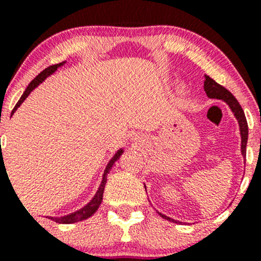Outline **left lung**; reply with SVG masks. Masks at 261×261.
Wrapping results in <instances>:
<instances>
[{"label": "left lung", "mask_w": 261, "mask_h": 261, "mask_svg": "<svg viewBox=\"0 0 261 261\" xmlns=\"http://www.w3.org/2000/svg\"><path fill=\"white\" fill-rule=\"evenodd\" d=\"M204 90H205L206 95H208L209 98H212V99L223 100V102H226L227 105H228V107L231 108L232 113L234 115V117H236L240 126V135H241V154L245 159L246 158V144L247 138H249V127H247V121L246 117H245L244 110H242L240 103L237 102V99L232 95L231 92H228L226 88L214 82V80L212 79V77H209L208 75H205V80H204ZM144 186H145V185H144ZM158 214L162 218L167 219V221L174 222V223H181V222L174 221V219L169 218V217L164 216V214L159 213V212Z\"/></svg>", "instance_id": "left-lung-1"}]
</instances>
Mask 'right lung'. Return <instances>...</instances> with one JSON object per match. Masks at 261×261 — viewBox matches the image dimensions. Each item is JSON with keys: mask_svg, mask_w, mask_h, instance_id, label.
Listing matches in <instances>:
<instances>
[{"mask_svg": "<svg viewBox=\"0 0 261 261\" xmlns=\"http://www.w3.org/2000/svg\"><path fill=\"white\" fill-rule=\"evenodd\" d=\"M65 63H66V61H63V62L57 63V65H53V66H49V67H47V69H45V70H43V71L40 72V74L38 75V76L35 77V79L33 80V82L30 83L29 85H28V88H27V89H25V92L22 93L21 98H20L19 102L16 103V106H15L14 110H12L11 116L14 115L15 112H16L17 108H19L20 106H21V103L24 102L25 99H27L28 95H29L30 93H32L33 90H34L35 88L38 87V85L42 84V83L44 82V80L47 79L48 76H50V75H52L53 72H55L56 70L58 69V67L63 66ZM122 153H123V149H122V148L118 149V150L116 151L115 155H113L112 158L110 159V162H108V163H107V166H106L105 172H103V174H102V181H100L99 187H98L97 192H95V195H94V196H93L92 200H90L89 203L87 204V205H84V206H83V208L77 209V211L72 212V213L66 214V216H61V217H48V218L52 219V221H55L56 223L71 224V223H75V222L84 221V219H88V218H89V217H92L93 214H94L95 212L98 211V208H99L100 203H102V200H103V192H105L106 182H107V174L110 173V171H111V169H112L113 164H115L116 161H117V159L120 158L121 155H122ZM2 161H4V158H2V155H1V159H0L1 163H2Z\"/></svg>", "mask_w": 261, "mask_h": 261, "instance_id": "add662e5", "label": "right lung"}]
</instances>
